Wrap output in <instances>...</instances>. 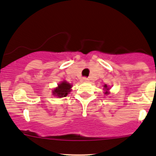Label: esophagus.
Returning a JSON list of instances; mask_svg holds the SVG:
<instances>
[{
  "label": "esophagus",
  "mask_w": 156,
  "mask_h": 156,
  "mask_svg": "<svg viewBox=\"0 0 156 156\" xmlns=\"http://www.w3.org/2000/svg\"><path fill=\"white\" fill-rule=\"evenodd\" d=\"M88 81H89V79L87 77H83L82 79V82H88Z\"/></svg>",
  "instance_id": "esophagus-1"
}]
</instances>
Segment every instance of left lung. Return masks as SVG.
Masks as SVG:
<instances>
[{
  "label": "left lung",
  "mask_w": 156,
  "mask_h": 156,
  "mask_svg": "<svg viewBox=\"0 0 156 156\" xmlns=\"http://www.w3.org/2000/svg\"><path fill=\"white\" fill-rule=\"evenodd\" d=\"M104 87H105V90H108V86L107 85H104ZM108 92H106L105 93V94H108Z\"/></svg>",
  "instance_id": "left-lung-1"
}]
</instances>
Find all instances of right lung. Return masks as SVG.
Masks as SVG:
<instances>
[{
  "label": "right lung",
  "instance_id": "right-lung-1",
  "mask_svg": "<svg viewBox=\"0 0 156 156\" xmlns=\"http://www.w3.org/2000/svg\"><path fill=\"white\" fill-rule=\"evenodd\" d=\"M71 87H72V86L70 84L68 83L66 81H63L60 84H58V87L54 90L53 94L58 98L66 97L68 93H69V91H70Z\"/></svg>",
  "mask_w": 156,
  "mask_h": 156
}]
</instances>
